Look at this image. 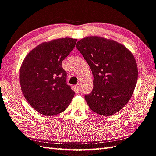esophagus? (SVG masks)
Wrapping results in <instances>:
<instances>
[{
  "instance_id": "34e87169",
  "label": "esophagus",
  "mask_w": 156,
  "mask_h": 156,
  "mask_svg": "<svg viewBox=\"0 0 156 156\" xmlns=\"http://www.w3.org/2000/svg\"><path fill=\"white\" fill-rule=\"evenodd\" d=\"M74 88H75V91L76 92V93H78V91H79V90L80 89V85H79V84H78V85H76L75 87H74Z\"/></svg>"
}]
</instances>
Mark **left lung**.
<instances>
[{"label": "left lung", "mask_w": 156, "mask_h": 156, "mask_svg": "<svg viewBox=\"0 0 156 156\" xmlns=\"http://www.w3.org/2000/svg\"><path fill=\"white\" fill-rule=\"evenodd\" d=\"M76 48L93 76V90L84 96L88 106L100 115L115 114L128 102L137 83L134 55L123 44L98 36L80 39Z\"/></svg>", "instance_id": "1"}]
</instances>
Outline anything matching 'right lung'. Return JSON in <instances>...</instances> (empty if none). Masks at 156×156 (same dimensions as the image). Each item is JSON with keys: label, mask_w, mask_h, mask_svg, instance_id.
Returning <instances> with one entry per match:
<instances>
[{"label": "right lung", "mask_w": 156, "mask_h": 156, "mask_svg": "<svg viewBox=\"0 0 156 156\" xmlns=\"http://www.w3.org/2000/svg\"><path fill=\"white\" fill-rule=\"evenodd\" d=\"M77 39L60 38L43 42L24 58L20 69V83L28 102L41 115L53 116L66 110L74 96L66 83L62 61Z\"/></svg>", "instance_id": "add662e5"}]
</instances>
